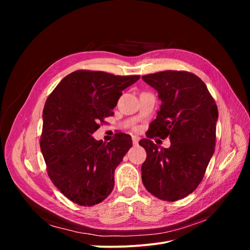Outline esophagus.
Segmentation results:
<instances>
[{"label": "esophagus", "mask_w": 250, "mask_h": 250, "mask_svg": "<svg viewBox=\"0 0 250 250\" xmlns=\"http://www.w3.org/2000/svg\"><path fill=\"white\" fill-rule=\"evenodd\" d=\"M139 141H140V138H139V137H135V135H132V143H133V145H138Z\"/></svg>", "instance_id": "1"}]
</instances>
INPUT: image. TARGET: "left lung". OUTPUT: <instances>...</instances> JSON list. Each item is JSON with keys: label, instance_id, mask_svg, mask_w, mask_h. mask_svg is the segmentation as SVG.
Here are the masks:
<instances>
[{"label": "left lung", "instance_id": "8db88e82", "mask_svg": "<svg viewBox=\"0 0 250 250\" xmlns=\"http://www.w3.org/2000/svg\"><path fill=\"white\" fill-rule=\"evenodd\" d=\"M143 80L162 100L151 122L148 139L139 142L146 150L142 180L149 193L165 201H176L199 186L216 145L218 108L204 82L186 71L144 75ZM169 137L171 146L160 148L149 140Z\"/></svg>", "mask_w": 250, "mask_h": 250}]
</instances>
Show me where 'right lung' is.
Wrapping results in <instances>:
<instances>
[{
	"instance_id": "1",
	"label": "right lung",
	"mask_w": 250,
	"mask_h": 250,
	"mask_svg": "<svg viewBox=\"0 0 250 250\" xmlns=\"http://www.w3.org/2000/svg\"><path fill=\"white\" fill-rule=\"evenodd\" d=\"M139 79L78 70L60 81L44 103L40 144L48 175L78 206H95L112 191L115 170L132 146L131 137L119 132L103 143L92 133L113 116L122 90Z\"/></svg>"
}]
</instances>
